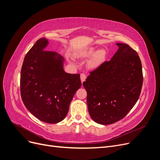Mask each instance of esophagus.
I'll list each match as a JSON object with an SVG mask.
<instances>
[{
	"label": "esophagus",
	"instance_id": "1",
	"mask_svg": "<svg viewBox=\"0 0 160 160\" xmlns=\"http://www.w3.org/2000/svg\"><path fill=\"white\" fill-rule=\"evenodd\" d=\"M81 83H83V82L85 81L86 79V75L84 73H81Z\"/></svg>",
	"mask_w": 160,
	"mask_h": 160
}]
</instances>
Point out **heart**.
<instances>
[{
  "mask_svg": "<svg viewBox=\"0 0 160 160\" xmlns=\"http://www.w3.org/2000/svg\"><path fill=\"white\" fill-rule=\"evenodd\" d=\"M95 50V47H90L76 52L74 56L77 59H86V58H88L91 57L92 55H93ZM106 57H107V52H106V50L104 49H99L98 51H97L95 52V54L92 56V57L89 60V61L88 62V64H87V67H88V68L89 69L91 70L98 68V67L105 61Z\"/></svg>",
  "mask_w": 160,
  "mask_h": 160,
  "instance_id": "obj_1",
  "label": "heart"
}]
</instances>
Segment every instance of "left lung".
<instances>
[{
	"mask_svg": "<svg viewBox=\"0 0 160 160\" xmlns=\"http://www.w3.org/2000/svg\"><path fill=\"white\" fill-rule=\"evenodd\" d=\"M109 61L90 72L83 87L89 113L95 122L112 124L123 119L138 101L143 84L142 66L138 52L118 42Z\"/></svg>",
	"mask_w": 160,
	"mask_h": 160,
	"instance_id": "left-lung-1",
	"label": "left lung"
}]
</instances>
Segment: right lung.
Masks as SVG:
<instances>
[{
	"mask_svg": "<svg viewBox=\"0 0 160 160\" xmlns=\"http://www.w3.org/2000/svg\"><path fill=\"white\" fill-rule=\"evenodd\" d=\"M48 44L47 38H41L27 53L21 72V95L35 117L43 122L57 123L68 113L81 82L79 74L64 71L63 57L45 49Z\"/></svg>",
	"mask_w": 160,
	"mask_h": 160,
	"instance_id": "obj_1",
	"label": "right lung"
}]
</instances>
